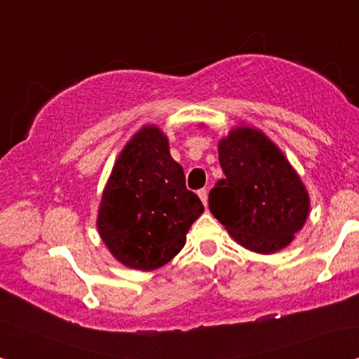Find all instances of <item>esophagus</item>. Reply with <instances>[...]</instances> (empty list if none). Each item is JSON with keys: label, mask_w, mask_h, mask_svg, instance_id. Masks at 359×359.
<instances>
[{"label": "esophagus", "mask_w": 359, "mask_h": 359, "mask_svg": "<svg viewBox=\"0 0 359 359\" xmlns=\"http://www.w3.org/2000/svg\"><path fill=\"white\" fill-rule=\"evenodd\" d=\"M198 196L201 198V201H203V204L208 205V189H199Z\"/></svg>", "instance_id": "obj_1"}]
</instances>
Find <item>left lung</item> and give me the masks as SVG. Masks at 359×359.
<instances>
[{"instance_id":"8db88e82","label":"left lung","mask_w":359,"mask_h":359,"mask_svg":"<svg viewBox=\"0 0 359 359\" xmlns=\"http://www.w3.org/2000/svg\"><path fill=\"white\" fill-rule=\"evenodd\" d=\"M225 175L209 193V209L235 242L276 253L306 224L311 201L283 151L262 130L242 126L219 142Z\"/></svg>"}]
</instances>
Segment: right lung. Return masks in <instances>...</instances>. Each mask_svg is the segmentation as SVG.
Here are the masks:
<instances>
[{
	"label": "right lung",
	"instance_id": "right-lung-1",
	"mask_svg": "<svg viewBox=\"0 0 359 359\" xmlns=\"http://www.w3.org/2000/svg\"><path fill=\"white\" fill-rule=\"evenodd\" d=\"M204 205L186 188L168 139L145 126L121 151L101 198L97 230L117 262L140 271L163 266L180 253Z\"/></svg>",
	"mask_w": 359,
	"mask_h": 359
}]
</instances>
